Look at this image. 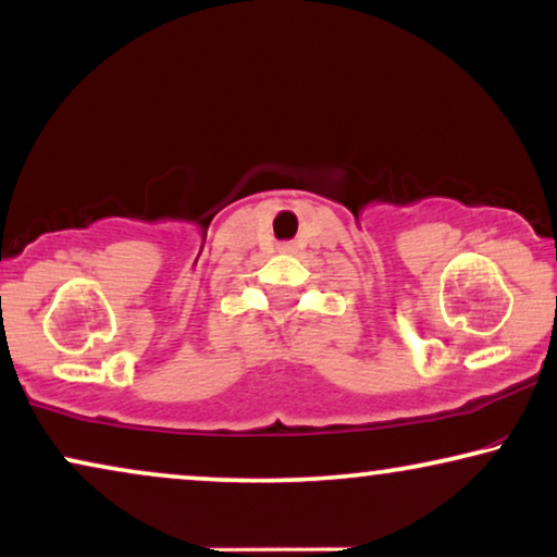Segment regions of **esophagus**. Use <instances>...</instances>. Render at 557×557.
I'll use <instances>...</instances> for the list:
<instances>
[{
    "label": "esophagus",
    "mask_w": 557,
    "mask_h": 557,
    "mask_svg": "<svg viewBox=\"0 0 557 557\" xmlns=\"http://www.w3.org/2000/svg\"><path fill=\"white\" fill-rule=\"evenodd\" d=\"M278 250H281V253H294L296 246H294V243H284V246H281Z\"/></svg>",
    "instance_id": "1"
}]
</instances>
